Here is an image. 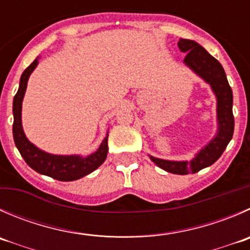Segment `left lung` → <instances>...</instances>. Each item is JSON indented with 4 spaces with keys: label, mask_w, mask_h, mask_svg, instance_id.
Returning a JSON list of instances; mask_svg holds the SVG:
<instances>
[{
    "label": "left lung",
    "mask_w": 250,
    "mask_h": 250,
    "mask_svg": "<svg viewBox=\"0 0 250 250\" xmlns=\"http://www.w3.org/2000/svg\"><path fill=\"white\" fill-rule=\"evenodd\" d=\"M178 47L182 52H187L184 63L189 66L197 74L211 85L217 98V120L219 133L216 138L205 146L192 161H167L150 156L152 162L167 172L174 174H188L199 172L219 160L222 152L233 137L234 117L232 112L233 95L226 78L221 63L212 57L203 46L193 40L181 39Z\"/></svg>",
    "instance_id": "1"
}]
</instances>
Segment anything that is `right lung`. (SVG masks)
<instances>
[{
	"instance_id": "right-lung-1",
	"label": "right lung",
	"mask_w": 250,
	"mask_h": 250,
	"mask_svg": "<svg viewBox=\"0 0 250 250\" xmlns=\"http://www.w3.org/2000/svg\"><path fill=\"white\" fill-rule=\"evenodd\" d=\"M38 60H35L21 77L19 89L13 99V138L17 149L21 152L24 161L36 172L45 176L51 177L57 181H76L86 174L95 171L107 156V137L103 140L100 147L94 154L88 157L60 156V155H50L41 151L34 146L28 139L21 128V101L26 89L29 76L35 69Z\"/></svg>"
}]
</instances>
